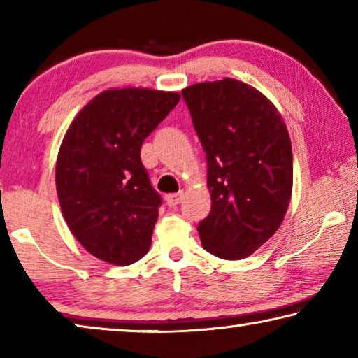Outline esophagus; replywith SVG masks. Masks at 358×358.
<instances>
[{
  "mask_svg": "<svg viewBox=\"0 0 358 358\" xmlns=\"http://www.w3.org/2000/svg\"><path fill=\"white\" fill-rule=\"evenodd\" d=\"M181 199H183V192L167 194V196H166V203H167L171 208H175V207H177V205L181 202Z\"/></svg>",
  "mask_w": 358,
  "mask_h": 358,
  "instance_id": "esophagus-1",
  "label": "esophagus"
}]
</instances>
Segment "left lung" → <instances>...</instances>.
Instances as JSON below:
<instances>
[{"label":"left lung","mask_w":358,"mask_h":358,"mask_svg":"<svg viewBox=\"0 0 358 358\" xmlns=\"http://www.w3.org/2000/svg\"><path fill=\"white\" fill-rule=\"evenodd\" d=\"M207 153L211 210L199 222L203 250L240 260L280 229L292 196V145L278 108L235 78L181 90Z\"/></svg>","instance_id":"obj_1"}]
</instances>
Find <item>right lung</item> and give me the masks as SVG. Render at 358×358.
Masks as SVG:
<instances>
[{
	"instance_id": "1",
	"label": "right lung",
	"mask_w": 358,
	"mask_h": 358,
	"mask_svg": "<svg viewBox=\"0 0 358 358\" xmlns=\"http://www.w3.org/2000/svg\"><path fill=\"white\" fill-rule=\"evenodd\" d=\"M180 98L150 88L106 90L66 131L55 173L59 207L72 235L104 262L126 266L150 250L162 201L141 148Z\"/></svg>"
}]
</instances>
